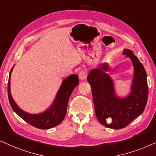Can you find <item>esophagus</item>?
I'll return each mask as SVG.
<instances>
[{
    "label": "esophagus",
    "mask_w": 156,
    "mask_h": 156,
    "mask_svg": "<svg viewBox=\"0 0 156 156\" xmlns=\"http://www.w3.org/2000/svg\"><path fill=\"white\" fill-rule=\"evenodd\" d=\"M78 76H79V78L81 80L86 79L87 77V73L85 70H80V71L78 73Z\"/></svg>",
    "instance_id": "1"
}]
</instances>
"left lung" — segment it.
Masks as SVG:
<instances>
[{
	"label": "left lung",
	"mask_w": 156,
	"mask_h": 156,
	"mask_svg": "<svg viewBox=\"0 0 156 156\" xmlns=\"http://www.w3.org/2000/svg\"><path fill=\"white\" fill-rule=\"evenodd\" d=\"M123 54L130 58L134 67V78L131 92L125 98L115 94L113 82L105 71L109 70L106 63L101 68L93 69L87 80L91 86L95 113L102 125L113 129H121L129 125L140 115L146 108L148 97L147 75L145 68L131 51L123 50ZM111 119V124L106 121Z\"/></svg>",
	"instance_id": "8db88e82"
}]
</instances>
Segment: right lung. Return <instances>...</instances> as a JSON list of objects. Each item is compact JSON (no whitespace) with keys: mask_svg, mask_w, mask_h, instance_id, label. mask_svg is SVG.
<instances>
[{"mask_svg":"<svg viewBox=\"0 0 156 156\" xmlns=\"http://www.w3.org/2000/svg\"><path fill=\"white\" fill-rule=\"evenodd\" d=\"M10 70L8 83V95L10 106L18 115L25 121L40 129H49L55 127L63 121L66 115L69 98L74 88L79 83L78 75L73 74L64 80L60 88L55 101L47 111L39 114H30L22 111L16 105L10 94Z\"/></svg>","mask_w":156,"mask_h":156,"instance_id":"right-lung-1","label":"right lung"}]
</instances>
